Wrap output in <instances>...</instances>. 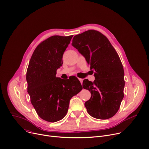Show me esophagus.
Instances as JSON below:
<instances>
[{
  "instance_id": "34e87169",
  "label": "esophagus",
  "mask_w": 149,
  "mask_h": 149,
  "mask_svg": "<svg viewBox=\"0 0 149 149\" xmlns=\"http://www.w3.org/2000/svg\"><path fill=\"white\" fill-rule=\"evenodd\" d=\"M79 81L81 82V84H82V82H83V79H81V78H79Z\"/></svg>"
}]
</instances>
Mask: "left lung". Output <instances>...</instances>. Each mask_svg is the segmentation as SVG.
<instances>
[{"label": "left lung", "mask_w": 149, "mask_h": 149, "mask_svg": "<svg viewBox=\"0 0 149 149\" xmlns=\"http://www.w3.org/2000/svg\"><path fill=\"white\" fill-rule=\"evenodd\" d=\"M72 45L85 56L95 72L94 81L85 79L82 85L91 94L85 102L88 113L99 119L113 117L124 96V70L118 53L109 39L94 30L74 36Z\"/></svg>", "instance_id": "1"}]
</instances>
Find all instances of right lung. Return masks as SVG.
<instances>
[{
    "mask_svg": "<svg viewBox=\"0 0 149 149\" xmlns=\"http://www.w3.org/2000/svg\"><path fill=\"white\" fill-rule=\"evenodd\" d=\"M73 36H53L45 40L34 51L29 64L27 92L39 116L47 122H55L63 119L70 99L82 89L76 77L63 81L55 76Z\"/></svg>",
    "mask_w": 149,
    "mask_h": 149,
    "instance_id": "right-lung-1",
    "label": "right lung"
}]
</instances>
